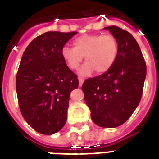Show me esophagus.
Returning a JSON list of instances; mask_svg holds the SVG:
<instances>
[{
  "label": "esophagus",
  "instance_id": "1",
  "mask_svg": "<svg viewBox=\"0 0 159 159\" xmlns=\"http://www.w3.org/2000/svg\"><path fill=\"white\" fill-rule=\"evenodd\" d=\"M78 81H79V86H82V85H83V82H84V80H83V78H81V77H79V79H78Z\"/></svg>",
  "mask_w": 159,
  "mask_h": 159
}]
</instances>
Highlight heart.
I'll list each match as a JSON object with an SVG mask.
<instances>
[{"label":"heart","mask_w":159,"mask_h":159,"mask_svg":"<svg viewBox=\"0 0 159 159\" xmlns=\"http://www.w3.org/2000/svg\"><path fill=\"white\" fill-rule=\"evenodd\" d=\"M73 47L65 46L61 55L67 66L76 70L85 57L87 62L79 70L81 76H89L96 70L98 73L108 71L117 59L118 45L111 35H82L74 39Z\"/></svg>","instance_id":"b5f03b06"}]
</instances>
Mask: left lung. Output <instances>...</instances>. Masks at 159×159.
<instances>
[{
    "label": "left lung",
    "mask_w": 159,
    "mask_h": 159,
    "mask_svg": "<svg viewBox=\"0 0 159 159\" xmlns=\"http://www.w3.org/2000/svg\"><path fill=\"white\" fill-rule=\"evenodd\" d=\"M104 30L117 40V59L108 71L87 79L82 89L93 123L102 128H116L129 118L140 103L147 66L130 33L117 26Z\"/></svg>",
    "instance_id": "obj_1"
}]
</instances>
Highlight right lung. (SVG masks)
Masks as SVG:
<instances>
[{"instance_id": "add662e5", "label": "right lung", "mask_w": 159, "mask_h": 159, "mask_svg": "<svg viewBox=\"0 0 159 159\" xmlns=\"http://www.w3.org/2000/svg\"><path fill=\"white\" fill-rule=\"evenodd\" d=\"M76 31H48L30 42L23 53L16 91L23 117L42 134L57 133L66 124L70 92L78 88L61 50Z\"/></svg>"}]
</instances>
